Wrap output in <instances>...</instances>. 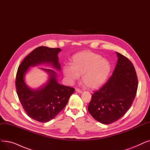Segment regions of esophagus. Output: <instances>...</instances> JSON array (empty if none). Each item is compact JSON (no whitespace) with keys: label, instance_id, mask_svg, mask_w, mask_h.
Instances as JSON below:
<instances>
[{"label":"esophagus","instance_id":"obj_1","mask_svg":"<svg viewBox=\"0 0 150 150\" xmlns=\"http://www.w3.org/2000/svg\"><path fill=\"white\" fill-rule=\"evenodd\" d=\"M76 91L77 93H81L82 92H83V91L82 90H81L80 89H79V88H76Z\"/></svg>","mask_w":150,"mask_h":150}]
</instances>
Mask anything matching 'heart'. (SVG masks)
<instances>
[{
  "mask_svg": "<svg viewBox=\"0 0 150 150\" xmlns=\"http://www.w3.org/2000/svg\"><path fill=\"white\" fill-rule=\"evenodd\" d=\"M111 71L110 62L102 57L91 52H81L75 54L71 66L63 68L64 75L70 81L82 75V81L90 88H97L105 82Z\"/></svg>",
  "mask_w": 150,
  "mask_h": 150,
  "instance_id": "b5f03b06",
  "label": "heart"
}]
</instances>
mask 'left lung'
<instances>
[{"instance_id": "left-lung-1", "label": "left lung", "mask_w": 150, "mask_h": 150, "mask_svg": "<svg viewBox=\"0 0 150 150\" xmlns=\"http://www.w3.org/2000/svg\"><path fill=\"white\" fill-rule=\"evenodd\" d=\"M118 57L113 74L91 97L88 110L93 118L108 125L120 120L132 105L138 88L132 63L122 54Z\"/></svg>"}]
</instances>
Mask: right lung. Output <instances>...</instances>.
I'll list each match as a JSON object with an SVG mask.
<instances>
[{
	"instance_id": "add662e5",
	"label": "right lung",
	"mask_w": 150,
	"mask_h": 150,
	"mask_svg": "<svg viewBox=\"0 0 150 150\" xmlns=\"http://www.w3.org/2000/svg\"><path fill=\"white\" fill-rule=\"evenodd\" d=\"M61 51L59 48L39 47L24 58L18 69L15 84L19 100L27 115L38 122L53 120L66 107L75 89L58 83L57 74L51 69H43L49 74L50 79L45 86L36 90L25 84L24 77L29 67L43 63L50 64L60 70L57 55Z\"/></svg>"
}]
</instances>
